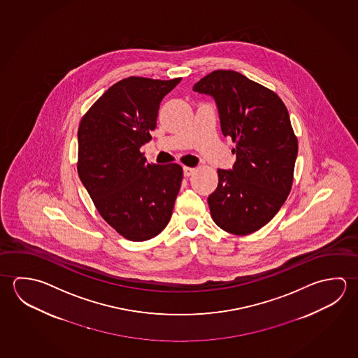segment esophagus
I'll return each mask as SVG.
<instances>
[{
	"instance_id": "1",
	"label": "esophagus",
	"mask_w": 358,
	"mask_h": 358,
	"mask_svg": "<svg viewBox=\"0 0 358 358\" xmlns=\"http://www.w3.org/2000/svg\"><path fill=\"white\" fill-rule=\"evenodd\" d=\"M196 169L194 167H183V175L186 177H189L191 175H194Z\"/></svg>"
}]
</instances>
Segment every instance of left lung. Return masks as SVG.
I'll return each instance as SVG.
<instances>
[{
    "label": "left lung",
    "instance_id": "1",
    "mask_svg": "<svg viewBox=\"0 0 358 358\" xmlns=\"http://www.w3.org/2000/svg\"><path fill=\"white\" fill-rule=\"evenodd\" d=\"M194 90L213 95L222 134L236 143L234 170H217L210 213L222 230L249 235L275 216L292 189L298 139L288 109L275 92L234 70H215Z\"/></svg>",
    "mask_w": 358,
    "mask_h": 358
}]
</instances>
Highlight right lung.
Wrapping results in <instances>:
<instances>
[{"mask_svg":"<svg viewBox=\"0 0 358 358\" xmlns=\"http://www.w3.org/2000/svg\"><path fill=\"white\" fill-rule=\"evenodd\" d=\"M181 78L129 76L115 83L83 115L78 175L98 213L123 238L145 241L170 222L183 170L147 164L142 145L157 126L159 104Z\"/></svg>","mask_w":358,"mask_h":358,"instance_id":"1","label":"right lung"}]
</instances>
